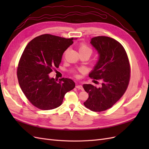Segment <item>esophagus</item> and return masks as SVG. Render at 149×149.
Returning a JSON list of instances; mask_svg holds the SVG:
<instances>
[{
    "instance_id": "34e87169",
    "label": "esophagus",
    "mask_w": 149,
    "mask_h": 149,
    "mask_svg": "<svg viewBox=\"0 0 149 149\" xmlns=\"http://www.w3.org/2000/svg\"><path fill=\"white\" fill-rule=\"evenodd\" d=\"M76 88L79 89H81V90H83V86H82L81 85H77L76 86Z\"/></svg>"
}]
</instances>
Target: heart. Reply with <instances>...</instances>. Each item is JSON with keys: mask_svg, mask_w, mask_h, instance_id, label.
<instances>
[{"mask_svg": "<svg viewBox=\"0 0 149 149\" xmlns=\"http://www.w3.org/2000/svg\"><path fill=\"white\" fill-rule=\"evenodd\" d=\"M78 51H79V53H82V52H88L90 54H91V52H92V50L89 47H88L86 45L85 43H81L79 45V47H78ZM68 52V49H66V50L65 52L64 53V55H65L66 53ZM79 72H80V73H82V72L84 71V70L82 69V68H79L78 69V70ZM75 75L77 76V74H76V72H75L74 73Z\"/></svg>", "mask_w": 149, "mask_h": 149, "instance_id": "heart-1", "label": "heart"}]
</instances>
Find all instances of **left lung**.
Instances as JSON below:
<instances>
[{"mask_svg":"<svg viewBox=\"0 0 149 149\" xmlns=\"http://www.w3.org/2000/svg\"><path fill=\"white\" fill-rule=\"evenodd\" d=\"M91 43L100 57L89 76L102 79V83L99 88L91 84L83 85L89 94L84 105L92 111L101 112L111 108L125 93L130 81V67L124 48L114 38L98 36L91 39Z\"/></svg>","mask_w":149,"mask_h":149,"instance_id":"8db88e82","label":"left lung"}]
</instances>
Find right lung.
<instances>
[{"instance_id": "add662e5", "label": "right lung", "mask_w": 149, "mask_h": 149, "mask_svg": "<svg viewBox=\"0 0 149 149\" xmlns=\"http://www.w3.org/2000/svg\"><path fill=\"white\" fill-rule=\"evenodd\" d=\"M74 39L42 35L31 40L22 53L17 68L18 81L26 97L38 109L59 107L65 94L75 87L71 79L58 81L48 74L59 67L63 54Z\"/></svg>"}]
</instances>
